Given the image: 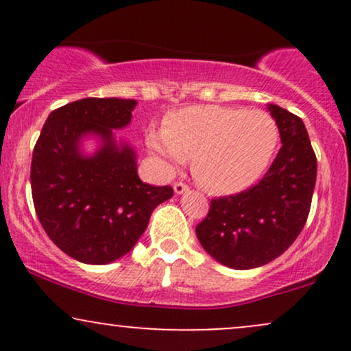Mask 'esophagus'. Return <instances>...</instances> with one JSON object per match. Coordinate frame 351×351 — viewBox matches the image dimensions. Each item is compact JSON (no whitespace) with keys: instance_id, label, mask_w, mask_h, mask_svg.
Segmentation results:
<instances>
[{"instance_id":"34e87169","label":"esophagus","mask_w":351,"mask_h":351,"mask_svg":"<svg viewBox=\"0 0 351 351\" xmlns=\"http://www.w3.org/2000/svg\"><path fill=\"white\" fill-rule=\"evenodd\" d=\"M173 189H175V195H184V193H188V186L184 183H175V186H173Z\"/></svg>"}]
</instances>
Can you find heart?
<instances>
[{
	"instance_id": "b5f03b06",
	"label": "heart",
	"mask_w": 351,
	"mask_h": 351,
	"mask_svg": "<svg viewBox=\"0 0 351 351\" xmlns=\"http://www.w3.org/2000/svg\"><path fill=\"white\" fill-rule=\"evenodd\" d=\"M279 127L261 110L195 106L168 117L167 127L147 134V147L167 167L193 156V171L208 189L223 195L256 183L271 163Z\"/></svg>"
}]
</instances>
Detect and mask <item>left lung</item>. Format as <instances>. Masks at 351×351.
Here are the masks:
<instances>
[{
    "mask_svg": "<svg viewBox=\"0 0 351 351\" xmlns=\"http://www.w3.org/2000/svg\"><path fill=\"white\" fill-rule=\"evenodd\" d=\"M282 147L264 178L243 193L211 201L196 226L199 244L226 267L245 271L287 251L307 221L317 180V158L302 119L274 104Z\"/></svg>",
    "mask_w": 351,
    "mask_h": 351,
    "instance_id": "left-lung-1",
    "label": "left lung"
}]
</instances>
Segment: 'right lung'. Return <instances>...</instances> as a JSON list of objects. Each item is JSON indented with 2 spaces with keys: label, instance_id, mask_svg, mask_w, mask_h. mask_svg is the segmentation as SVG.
<instances>
[{
  "label": "right lung",
  "instance_id": "obj_1",
  "mask_svg": "<svg viewBox=\"0 0 351 351\" xmlns=\"http://www.w3.org/2000/svg\"><path fill=\"white\" fill-rule=\"evenodd\" d=\"M134 99H80L51 112L31 162L44 231L84 264H110L134 249L171 186L143 183L136 152L114 130L132 122Z\"/></svg>",
  "mask_w": 351,
  "mask_h": 351
}]
</instances>
